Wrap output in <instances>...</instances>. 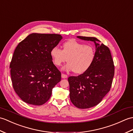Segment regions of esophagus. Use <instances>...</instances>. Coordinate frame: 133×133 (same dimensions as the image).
<instances>
[{
    "instance_id": "1",
    "label": "esophagus",
    "mask_w": 133,
    "mask_h": 133,
    "mask_svg": "<svg viewBox=\"0 0 133 133\" xmlns=\"http://www.w3.org/2000/svg\"><path fill=\"white\" fill-rule=\"evenodd\" d=\"M61 77L63 78H66L68 77V76L66 75H65L64 73H62L61 74Z\"/></svg>"
}]
</instances>
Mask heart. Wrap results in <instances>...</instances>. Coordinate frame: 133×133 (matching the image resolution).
Returning a JSON list of instances; mask_svg holds the SVG:
<instances>
[{"instance_id":"heart-1","label":"heart","mask_w":133,"mask_h":133,"mask_svg":"<svg viewBox=\"0 0 133 133\" xmlns=\"http://www.w3.org/2000/svg\"><path fill=\"white\" fill-rule=\"evenodd\" d=\"M50 55L56 66H61L67 60L68 63L63 67L64 70L82 74L92 66L96 58V50L92 45L70 40L63 44L62 50L57 46L53 47Z\"/></svg>"}]
</instances>
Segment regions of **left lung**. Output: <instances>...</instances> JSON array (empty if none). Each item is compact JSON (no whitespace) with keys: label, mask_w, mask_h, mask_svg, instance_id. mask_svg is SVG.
I'll use <instances>...</instances> for the list:
<instances>
[{"label":"left lung","mask_w":133,"mask_h":133,"mask_svg":"<svg viewBox=\"0 0 133 133\" xmlns=\"http://www.w3.org/2000/svg\"><path fill=\"white\" fill-rule=\"evenodd\" d=\"M93 42L96 58L87 72L68 78L70 101L79 109H88L98 105L110 90L114 75V65L108 46L94 37L77 36Z\"/></svg>","instance_id":"8db88e82"}]
</instances>
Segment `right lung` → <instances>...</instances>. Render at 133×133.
Listing matches in <instances>:
<instances>
[{
  "instance_id": "1",
  "label": "right lung",
  "mask_w": 133,
  "mask_h": 133,
  "mask_svg": "<svg viewBox=\"0 0 133 133\" xmlns=\"http://www.w3.org/2000/svg\"><path fill=\"white\" fill-rule=\"evenodd\" d=\"M62 39L58 34L33 33L16 46L10 65L11 80L24 102L43 105L61 81V72L54 64L50 51Z\"/></svg>"
}]
</instances>
